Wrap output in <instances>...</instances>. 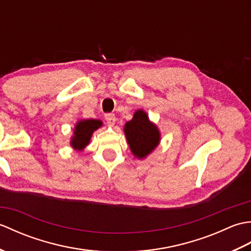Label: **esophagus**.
Here are the masks:
<instances>
[{
  "label": "esophagus",
  "instance_id": "esophagus-1",
  "mask_svg": "<svg viewBox=\"0 0 251 251\" xmlns=\"http://www.w3.org/2000/svg\"><path fill=\"white\" fill-rule=\"evenodd\" d=\"M104 117H105V121H106V123H108L109 126H113L115 124L116 119H115V115L113 113H106L104 115Z\"/></svg>",
  "mask_w": 251,
  "mask_h": 251
}]
</instances>
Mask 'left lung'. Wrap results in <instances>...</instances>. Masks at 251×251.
<instances>
[{"instance_id": "1", "label": "left lung", "mask_w": 251, "mask_h": 251, "mask_svg": "<svg viewBox=\"0 0 251 251\" xmlns=\"http://www.w3.org/2000/svg\"><path fill=\"white\" fill-rule=\"evenodd\" d=\"M124 134L134 156L145 159L155 150L161 142V131L156 124L149 119L146 111L137 110L134 116L124 125Z\"/></svg>"}]
</instances>
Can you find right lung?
<instances>
[{
	"instance_id": "obj_1",
	"label": "right lung",
	"mask_w": 251,
	"mask_h": 251,
	"mask_svg": "<svg viewBox=\"0 0 251 251\" xmlns=\"http://www.w3.org/2000/svg\"><path fill=\"white\" fill-rule=\"evenodd\" d=\"M102 125L103 123L100 120H78L74 125L73 135L70 139V146L73 148V150L77 152L83 151L89 145L94 131L102 127Z\"/></svg>"
}]
</instances>
